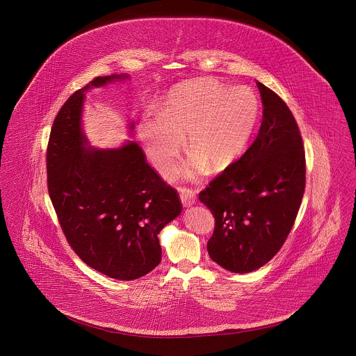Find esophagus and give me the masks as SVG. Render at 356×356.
<instances>
[{
	"label": "esophagus",
	"instance_id": "1",
	"mask_svg": "<svg viewBox=\"0 0 356 356\" xmlns=\"http://www.w3.org/2000/svg\"><path fill=\"white\" fill-rule=\"evenodd\" d=\"M180 192V199L184 207H191L196 203V193L193 189L189 188H179Z\"/></svg>",
	"mask_w": 356,
	"mask_h": 356
}]
</instances>
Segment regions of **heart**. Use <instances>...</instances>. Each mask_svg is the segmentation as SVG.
Returning a JSON list of instances; mask_svg holds the SVG:
<instances>
[{"label":"heart","instance_id":"obj_1","mask_svg":"<svg viewBox=\"0 0 356 356\" xmlns=\"http://www.w3.org/2000/svg\"><path fill=\"white\" fill-rule=\"evenodd\" d=\"M260 104L247 86L195 79L176 85L159 116L138 122L137 135L153 165L168 172L184 147L192 151L181 173L196 179L208 170H222L243 154L259 118Z\"/></svg>","mask_w":356,"mask_h":356}]
</instances>
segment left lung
<instances>
[{"instance_id": "obj_1", "label": "left lung", "mask_w": 356, "mask_h": 356, "mask_svg": "<svg viewBox=\"0 0 356 356\" xmlns=\"http://www.w3.org/2000/svg\"><path fill=\"white\" fill-rule=\"evenodd\" d=\"M263 120L252 145L199 193L215 216L209 257L227 271L259 270L279 252L305 186V154L287 104L256 83Z\"/></svg>"}]
</instances>
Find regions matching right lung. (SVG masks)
Masks as SVG:
<instances>
[{
  "label": "right lung",
  "instance_id": "add662e5",
  "mask_svg": "<svg viewBox=\"0 0 356 356\" xmlns=\"http://www.w3.org/2000/svg\"><path fill=\"white\" fill-rule=\"evenodd\" d=\"M127 79L96 77L74 92L54 119L47 151L48 191L70 247L89 267L118 280H135L159 266L157 235L183 209L136 141L113 149L89 147L81 122L85 93ZM134 128L131 122V134Z\"/></svg>",
  "mask_w": 356,
  "mask_h": 356
}]
</instances>
